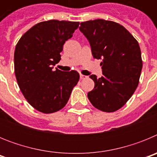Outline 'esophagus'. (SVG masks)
Returning <instances> with one entry per match:
<instances>
[{"label":"esophagus","mask_w":157,"mask_h":157,"mask_svg":"<svg viewBox=\"0 0 157 157\" xmlns=\"http://www.w3.org/2000/svg\"><path fill=\"white\" fill-rule=\"evenodd\" d=\"M87 78V76L83 75L80 74V78H81V79H85V78Z\"/></svg>","instance_id":"obj_1"}]
</instances>
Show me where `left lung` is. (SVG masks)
<instances>
[{
	"label": "left lung",
	"mask_w": 157,
	"mask_h": 157,
	"mask_svg": "<svg viewBox=\"0 0 157 157\" xmlns=\"http://www.w3.org/2000/svg\"><path fill=\"white\" fill-rule=\"evenodd\" d=\"M80 31L91 46L94 58L102 59L103 75L90 76L94 88L87 96L96 109L116 112L125 105L137 89L142 69L137 40L122 25L105 19L80 23Z\"/></svg>",
	"instance_id": "8db88e82"
}]
</instances>
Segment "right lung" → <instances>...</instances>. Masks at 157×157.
Masks as SVG:
<instances>
[{"mask_svg": "<svg viewBox=\"0 0 157 157\" xmlns=\"http://www.w3.org/2000/svg\"><path fill=\"white\" fill-rule=\"evenodd\" d=\"M79 22L52 19L37 23L19 40L14 53L18 85L28 103L43 113L63 109L79 80L76 71L52 68L61 59L65 41L72 37Z\"/></svg>", "mask_w": 157, "mask_h": 157, "instance_id": "1", "label": "right lung"}]
</instances>
